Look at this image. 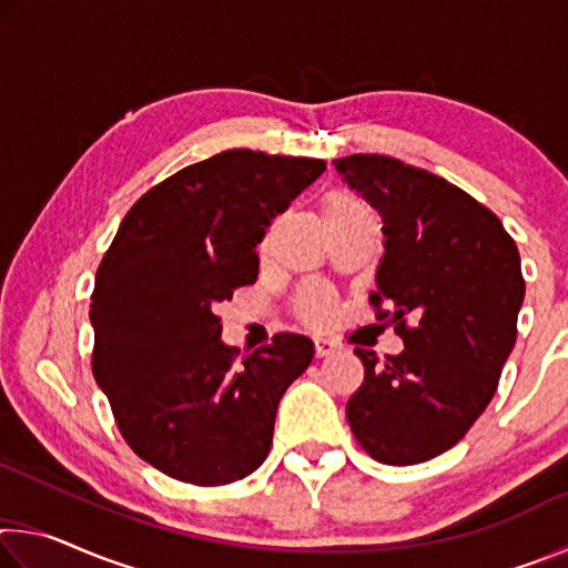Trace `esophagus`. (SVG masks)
<instances>
[{
    "mask_svg": "<svg viewBox=\"0 0 568 568\" xmlns=\"http://www.w3.org/2000/svg\"><path fill=\"white\" fill-rule=\"evenodd\" d=\"M338 351V343L331 341V338H315V355L318 358H325V355H333Z\"/></svg>",
    "mask_w": 568,
    "mask_h": 568,
    "instance_id": "obj_1",
    "label": "esophagus"
}]
</instances>
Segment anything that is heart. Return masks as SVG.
I'll use <instances>...</instances> for the list:
<instances>
[{"mask_svg":"<svg viewBox=\"0 0 568 568\" xmlns=\"http://www.w3.org/2000/svg\"><path fill=\"white\" fill-rule=\"evenodd\" d=\"M361 207L363 205L358 203V200L351 197V195H341V192H338V195L325 197L323 217H325V223H331V220L341 217V215H348V213H353V210H361ZM301 315L307 323H315V325L325 323L333 315L331 295L325 291H318V287H311V291L303 295Z\"/></svg>","mask_w":568,"mask_h":568,"instance_id":"b5f03b06","label":"heart"}]
</instances>
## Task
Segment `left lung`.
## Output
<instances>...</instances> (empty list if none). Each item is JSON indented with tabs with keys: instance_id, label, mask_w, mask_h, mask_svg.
Returning <instances> with one entry per match:
<instances>
[{
	"instance_id": "left-lung-1",
	"label": "left lung",
	"mask_w": 568,
	"mask_h": 568,
	"mask_svg": "<svg viewBox=\"0 0 568 568\" xmlns=\"http://www.w3.org/2000/svg\"><path fill=\"white\" fill-rule=\"evenodd\" d=\"M333 168L383 220L371 303L393 307L406 345L386 363L355 348L365 376L345 413L381 464H423L456 446L494 398L526 293L521 257L491 210L434 172L383 155Z\"/></svg>"
}]
</instances>
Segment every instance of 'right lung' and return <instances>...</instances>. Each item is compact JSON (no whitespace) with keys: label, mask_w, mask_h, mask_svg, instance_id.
<instances>
[{"label":"right lung","mask_w":568,"mask_h":568,"mask_svg":"<svg viewBox=\"0 0 568 568\" xmlns=\"http://www.w3.org/2000/svg\"><path fill=\"white\" fill-rule=\"evenodd\" d=\"M323 170L225 150L145 192L104 253L92 373L124 440L162 474L223 486L271 450L277 403L311 365L313 341L281 333L237 363L215 307L255 283L265 227Z\"/></svg>","instance_id":"right-lung-1"}]
</instances>
